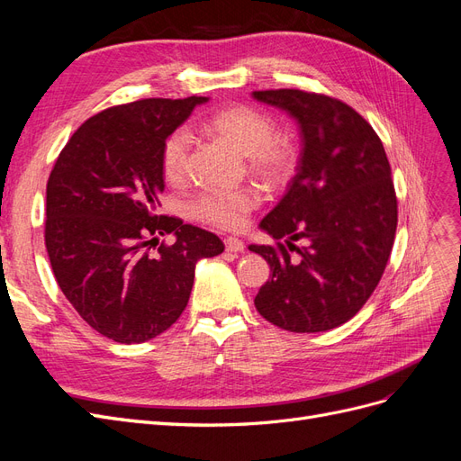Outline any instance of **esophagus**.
<instances>
[{"mask_svg":"<svg viewBox=\"0 0 461 461\" xmlns=\"http://www.w3.org/2000/svg\"><path fill=\"white\" fill-rule=\"evenodd\" d=\"M225 248L227 252H244V242L239 240V239H232V236H229V239H225Z\"/></svg>","mask_w":461,"mask_h":461,"instance_id":"34e87169","label":"esophagus"}]
</instances>
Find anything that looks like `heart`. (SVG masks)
I'll list each match as a JSON object with an SVG mask.
<instances>
[{"mask_svg":"<svg viewBox=\"0 0 461 461\" xmlns=\"http://www.w3.org/2000/svg\"><path fill=\"white\" fill-rule=\"evenodd\" d=\"M205 131L248 158L249 169L267 186H283L294 175L298 149L288 138L276 134L275 121L249 105H230L205 121ZM192 138L186 131L167 136L161 149V169L169 183L185 180L188 171ZM259 205L254 188L205 190L190 203V212L202 222L234 230L246 222V215Z\"/></svg>","mask_w":461,"mask_h":461,"instance_id":"b5f03b06","label":"heart"}]
</instances>
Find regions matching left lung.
Wrapping results in <instances>:
<instances>
[{
    "label": "left lung",
    "instance_id": "left-lung-1",
    "mask_svg": "<svg viewBox=\"0 0 461 461\" xmlns=\"http://www.w3.org/2000/svg\"><path fill=\"white\" fill-rule=\"evenodd\" d=\"M252 95L285 109L302 134L296 175L259 225L276 242L249 246L271 267L254 303L290 332L340 327L364 308L393 252L398 200L386 151L371 124L337 97L296 88Z\"/></svg>",
    "mask_w": 461,
    "mask_h": 461
}]
</instances>
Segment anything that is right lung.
Returning a JSON list of instances; mask_svg holds the SVG:
<instances>
[{"instance_id":"1","label":"right lung","mask_w":461,"mask_h":461,"mask_svg":"<svg viewBox=\"0 0 461 461\" xmlns=\"http://www.w3.org/2000/svg\"><path fill=\"white\" fill-rule=\"evenodd\" d=\"M207 97H148L107 107L68 138L48 178L44 239L77 313L104 337L140 344L185 312L194 269L219 236L158 215L167 136ZM173 233L176 242H158Z\"/></svg>"}]
</instances>
